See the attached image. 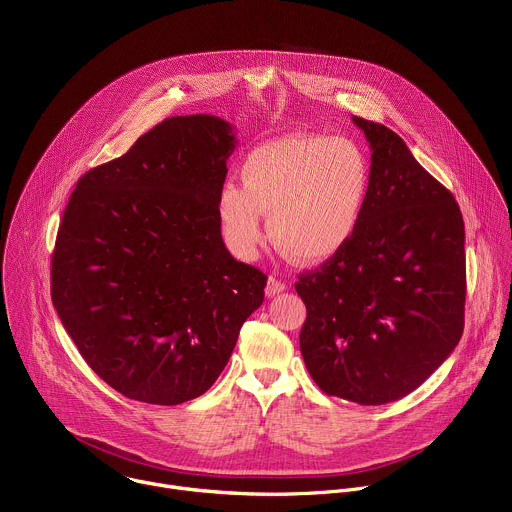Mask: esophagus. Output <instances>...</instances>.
Segmentation results:
<instances>
[{
	"instance_id": "34e87169",
	"label": "esophagus",
	"mask_w": 512,
	"mask_h": 512,
	"mask_svg": "<svg viewBox=\"0 0 512 512\" xmlns=\"http://www.w3.org/2000/svg\"><path fill=\"white\" fill-rule=\"evenodd\" d=\"M286 290V282H282V280H278L276 276H270L268 278V286H266V296L270 298V296H276V294H280V292H284Z\"/></svg>"
}]
</instances>
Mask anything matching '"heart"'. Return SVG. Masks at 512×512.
Masks as SVG:
<instances>
[{
    "label": "heart",
    "mask_w": 512,
    "mask_h": 512,
    "mask_svg": "<svg viewBox=\"0 0 512 512\" xmlns=\"http://www.w3.org/2000/svg\"><path fill=\"white\" fill-rule=\"evenodd\" d=\"M240 180L216 196L226 246L254 258L264 244L262 216L272 240L298 262H324L356 236L372 190L364 150L344 136H284L250 150Z\"/></svg>",
    "instance_id": "b5f03b06"
}]
</instances>
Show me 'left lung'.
Segmentation results:
<instances>
[{"label": "left lung", "instance_id": "left-lung-1", "mask_svg": "<svg viewBox=\"0 0 512 512\" xmlns=\"http://www.w3.org/2000/svg\"><path fill=\"white\" fill-rule=\"evenodd\" d=\"M352 122L372 152L370 200L352 242L298 276L300 352L320 390L374 406L416 390L462 336L464 222L398 134Z\"/></svg>", "mask_w": 512, "mask_h": 512}]
</instances>
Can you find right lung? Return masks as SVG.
Here are the masks:
<instances>
[{
  "mask_svg": "<svg viewBox=\"0 0 512 512\" xmlns=\"http://www.w3.org/2000/svg\"><path fill=\"white\" fill-rule=\"evenodd\" d=\"M208 114L176 116L86 172L52 256V302L88 366L120 394L174 406L220 376L266 274L234 260L216 196L236 148Z\"/></svg>",
  "mask_w": 512,
  "mask_h": 512,
  "instance_id": "obj_1",
  "label": "right lung"
}]
</instances>
